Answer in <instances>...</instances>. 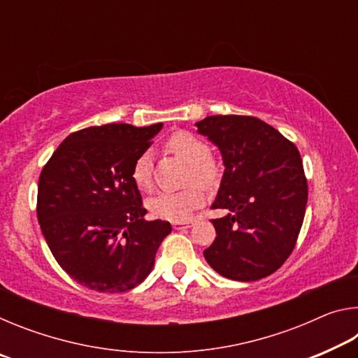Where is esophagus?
<instances>
[{"label": "esophagus", "mask_w": 358, "mask_h": 358, "mask_svg": "<svg viewBox=\"0 0 358 358\" xmlns=\"http://www.w3.org/2000/svg\"><path fill=\"white\" fill-rule=\"evenodd\" d=\"M192 224H194V221H186V222H173V224H172V227H173L175 230H180V229H189V227H192Z\"/></svg>", "instance_id": "esophagus-1"}]
</instances>
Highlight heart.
<instances>
[{
    "label": "heart",
    "mask_w": 358,
    "mask_h": 358,
    "mask_svg": "<svg viewBox=\"0 0 358 358\" xmlns=\"http://www.w3.org/2000/svg\"><path fill=\"white\" fill-rule=\"evenodd\" d=\"M169 153L187 162L186 181L205 187H213L220 180V169L210 157V145L191 132L181 131L173 134L166 145ZM132 181L143 192L153 187V162L148 153H142L132 166ZM199 185H191L177 192H162L148 201V210L155 217L172 222L189 220L191 213L205 201V192Z\"/></svg>",
    "instance_id": "obj_1"
}]
</instances>
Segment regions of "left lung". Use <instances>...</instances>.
Wrapping results in <instances>:
<instances>
[{
	"instance_id": "left-lung-1",
	"label": "left lung",
	"mask_w": 358,
	"mask_h": 358,
	"mask_svg": "<svg viewBox=\"0 0 358 358\" xmlns=\"http://www.w3.org/2000/svg\"><path fill=\"white\" fill-rule=\"evenodd\" d=\"M196 126L220 147L226 166L211 208L229 211L211 220L216 238L203 256L229 280H262L292 254L305 217L308 181L299 150L250 115H213Z\"/></svg>"
}]
</instances>
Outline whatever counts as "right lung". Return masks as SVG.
<instances>
[{"label":"right lung","mask_w":358,"mask_h":358,"mask_svg":"<svg viewBox=\"0 0 358 358\" xmlns=\"http://www.w3.org/2000/svg\"><path fill=\"white\" fill-rule=\"evenodd\" d=\"M161 123H112L72 132L47 161L38 186V221L72 280L96 292H126L153 270L171 222L143 221L132 166Z\"/></svg>","instance_id":"1"}]
</instances>
